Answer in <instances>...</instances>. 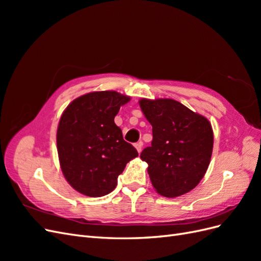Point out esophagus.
<instances>
[{
  "label": "esophagus",
  "mask_w": 261,
  "mask_h": 261,
  "mask_svg": "<svg viewBox=\"0 0 261 261\" xmlns=\"http://www.w3.org/2000/svg\"><path fill=\"white\" fill-rule=\"evenodd\" d=\"M143 145H144V144H143V141H138V143H136V144H135V148L137 149V151H138V152H140V151H141V148H143Z\"/></svg>",
  "instance_id": "1"
}]
</instances>
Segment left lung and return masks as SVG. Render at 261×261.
I'll list each match as a JSON object with an SVG mask.
<instances>
[{
    "mask_svg": "<svg viewBox=\"0 0 261 261\" xmlns=\"http://www.w3.org/2000/svg\"><path fill=\"white\" fill-rule=\"evenodd\" d=\"M139 106L152 125L151 146L140 153L160 195L174 198L199 184L209 167L213 132L206 117L172 99H141Z\"/></svg>",
    "mask_w": 261,
    "mask_h": 261,
    "instance_id": "1",
    "label": "left lung"
}]
</instances>
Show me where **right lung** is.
Wrapping results in <instances>:
<instances>
[{"instance_id":"add662e5","label":"right lung","mask_w":261,"mask_h":261,"mask_svg":"<svg viewBox=\"0 0 261 261\" xmlns=\"http://www.w3.org/2000/svg\"><path fill=\"white\" fill-rule=\"evenodd\" d=\"M129 100L116 91L90 92L63 112L57 134L60 164L69 185L81 194H110L126 163L138 156L114 123L121 106Z\"/></svg>"}]
</instances>
